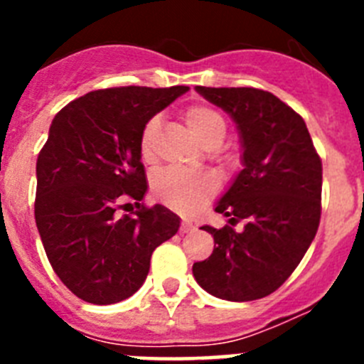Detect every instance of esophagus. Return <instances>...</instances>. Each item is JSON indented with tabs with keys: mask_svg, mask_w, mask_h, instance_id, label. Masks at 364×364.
<instances>
[{
	"mask_svg": "<svg viewBox=\"0 0 364 364\" xmlns=\"http://www.w3.org/2000/svg\"><path fill=\"white\" fill-rule=\"evenodd\" d=\"M191 230H193V224H191V222L186 220V218H184V220H182V222H180V233L184 235V233H188V231H191Z\"/></svg>",
	"mask_w": 364,
	"mask_h": 364,
	"instance_id": "1",
	"label": "esophagus"
}]
</instances>
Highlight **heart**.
<instances>
[{
  "label": "heart",
  "instance_id": "heart-1",
  "mask_svg": "<svg viewBox=\"0 0 364 364\" xmlns=\"http://www.w3.org/2000/svg\"><path fill=\"white\" fill-rule=\"evenodd\" d=\"M184 122L191 133L204 146L220 142L226 133V120L222 112L208 104H193L184 111ZM159 136V118H151L140 134V156L146 164L154 160V147ZM217 189L210 175H189L180 171H166L154 176L153 195L164 204L176 210H191L197 204L210 198Z\"/></svg>",
  "mask_w": 364,
  "mask_h": 364
}]
</instances>
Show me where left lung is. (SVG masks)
<instances>
[{
  "instance_id": "left-lung-1",
  "label": "left lung",
  "mask_w": 364,
  "mask_h": 364,
  "mask_svg": "<svg viewBox=\"0 0 364 364\" xmlns=\"http://www.w3.org/2000/svg\"><path fill=\"white\" fill-rule=\"evenodd\" d=\"M197 91L230 112L240 133L244 169L215 211L230 224L213 235V253L193 264L211 295L255 301L290 277L321 220L323 162L299 112L255 87H202ZM245 220V230H234Z\"/></svg>"
}]
</instances>
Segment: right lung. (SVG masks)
<instances>
[{
  "mask_svg": "<svg viewBox=\"0 0 364 364\" xmlns=\"http://www.w3.org/2000/svg\"><path fill=\"white\" fill-rule=\"evenodd\" d=\"M188 89H100L54 117L38 154L34 217L54 273L82 301L131 297L146 281L154 247L178 231L175 213L140 204L147 191L140 134ZM125 198L136 212L119 213Z\"/></svg>",
  "mask_w": 364,
  "mask_h": 364,
  "instance_id": "1",
  "label": "right lung"
}]
</instances>
